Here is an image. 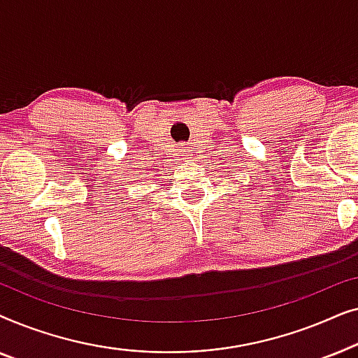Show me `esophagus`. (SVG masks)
Masks as SVG:
<instances>
[{
    "label": "esophagus",
    "mask_w": 358,
    "mask_h": 358,
    "mask_svg": "<svg viewBox=\"0 0 358 358\" xmlns=\"http://www.w3.org/2000/svg\"><path fill=\"white\" fill-rule=\"evenodd\" d=\"M184 155H185V153H184Z\"/></svg>",
    "instance_id": "esophagus-1"
}]
</instances>
